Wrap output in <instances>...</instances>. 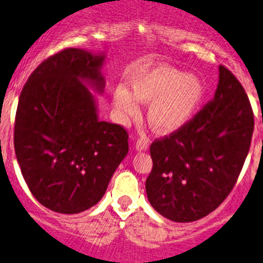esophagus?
Wrapping results in <instances>:
<instances>
[{
  "instance_id": "1",
  "label": "esophagus",
  "mask_w": 263,
  "mask_h": 263,
  "mask_svg": "<svg viewBox=\"0 0 263 263\" xmlns=\"http://www.w3.org/2000/svg\"><path fill=\"white\" fill-rule=\"evenodd\" d=\"M148 147V139L147 138H139L136 142V150L137 151H144Z\"/></svg>"
}]
</instances>
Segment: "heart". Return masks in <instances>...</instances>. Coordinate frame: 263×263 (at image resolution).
<instances>
[{"instance_id":"obj_1","label":"heart","mask_w":263,"mask_h":263,"mask_svg":"<svg viewBox=\"0 0 263 263\" xmlns=\"http://www.w3.org/2000/svg\"><path fill=\"white\" fill-rule=\"evenodd\" d=\"M130 91L119 84L112 91V107L122 124L139 115L138 103L148 104L147 122L159 134L175 133L189 124L203 103L206 87L199 77L158 64L142 66L129 77Z\"/></svg>"}]
</instances>
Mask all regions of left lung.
Returning a JSON list of instances; mask_svg holds the SVG:
<instances>
[{"label":"left lung","instance_id":"obj_1","mask_svg":"<svg viewBox=\"0 0 263 263\" xmlns=\"http://www.w3.org/2000/svg\"><path fill=\"white\" fill-rule=\"evenodd\" d=\"M254 117L245 90L224 66L213 102L150 147L151 206L179 223L198 220L227 198L249 153Z\"/></svg>","mask_w":263,"mask_h":263}]
</instances>
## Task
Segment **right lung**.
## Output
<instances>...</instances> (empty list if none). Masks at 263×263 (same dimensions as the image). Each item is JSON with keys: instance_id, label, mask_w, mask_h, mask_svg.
<instances>
[{"instance_id": "1", "label": "right lung", "mask_w": 263, "mask_h": 263, "mask_svg": "<svg viewBox=\"0 0 263 263\" xmlns=\"http://www.w3.org/2000/svg\"><path fill=\"white\" fill-rule=\"evenodd\" d=\"M104 53L67 48L43 61L19 96L14 147L32 196L60 214H79L104 196L129 151L127 133L100 121Z\"/></svg>"}]
</instances>
